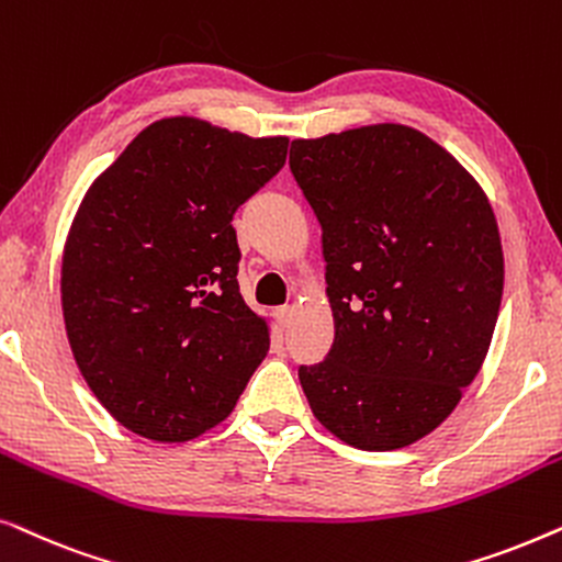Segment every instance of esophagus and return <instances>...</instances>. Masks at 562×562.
Segmentation results:
<instances>
[{
  "label": "esophagus",
  "instance_id": "34e87169",
  "mask_svg": "<svg viewBox=\"0 0 562 562\" xmlns=\"http://www.w3.org/2000/svg\"><path fill=\"white\" fill-rule=\"evenodd\" d=\"M276 319H279L281 327H289L291 319H294V306H279L276 310Z\"/></svg>",
  "mask_w": 562,
  "mask_h": 562
}]
</instances>
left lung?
<instances>
[{"label":"left lung","instance_id":"1","mask_svg":"<svg viewBox=\"0 0 562 562\" xmlns=\"http://www.w3.org/2000/svg\"><path fill=\"white\" fill-rule=\"evenodd\" d=\"M291 173L322 225L335 342L299 368L314 417L360 450L440 427L471 386L504 291L479 181L419 130L383 122L294 140Z\"/></svg>","mask_w":562,"mask_h":562}]
</instances>
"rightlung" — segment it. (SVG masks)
<instances>
[{
	"instance_id": "add662e5",
	"label": "right lung",
	"mask_w": 562,
	"mask_h": 562,
	"mask_svg": "<svg viewBox=\"0 0 562 562\" xmlns=\"http://www.w3.org/2000/svg\"><path fill=\"white\" fill-rule=\"evenodd\" d=\"M289 137L153 122L91 183L68 229L60 304L76 366L130 432L187 442L220 425L266 358L237 286L233 227Z\"/></svg>"
}]
</instances>
